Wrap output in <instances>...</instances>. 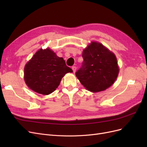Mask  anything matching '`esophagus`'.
Instances as JSON below:
<instances>
[{
    "label": "esophagus",
    "instance_id": "obj_1",
    "mask_svg": "<svg viewBox=\"0 0 147 147\" xmlns=\"http://www.w3.org/2000/svg\"><path fill=\"white\" fill-rule=\"evenodd\" d=\"M72 69L73 70V72H75V71H76V69H77V67L75 66H72Z\"/></svg>",
    "mask_w": 147,
    "mask_h": 147
}]
</instances>
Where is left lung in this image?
I'll return each instance as SVG.
<instances>
[{"instance_id": "left-lung-1", "label": "left lung", "mask_w": 147, "mask_h": 147, "mask_svg": "<svg viewBox=\"0 0 147 147\" xmlns=\"http://www.w3.org/2000/svg\"><path fill=\"white\" fill-rule=\"evenodd\" d=\"M83 62L75 73L88 91L97 92L109 88L119 73L116 56L100 43L92 42L83 51Z\"/></svg>"}]
</instances>
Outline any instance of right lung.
I'll return each instance as SVG.
<instances>
[{
    "instance_id": "add662e5",
    "label": "right lung",
    "mask_w": 147,
    "mask_h": 147,
    "mask_svg": "<svg viewBox=\"0 0 147 147\" xmlns=\"http://www.w3.org/2000/svg\"><path fill=\"white\" fill-rule=\"evenodd\" d=\"M73 71L63 57L50 49L39 50L24 67V80L34 91L48 95L55 91L64 75Z\"/></svg>"
}]
</instances>
